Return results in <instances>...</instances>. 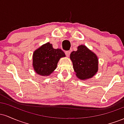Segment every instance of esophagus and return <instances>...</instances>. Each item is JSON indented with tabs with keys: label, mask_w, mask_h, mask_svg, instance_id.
<instances>
[{
	"label": "esophagus",
	"mask_w": 124,
	"mask_h": 124,
	"mask_svg": "<svg viewBox=\"0 0 124 124\" xmlns=\"http://www.w3.org/2000/svg\"><path fill=\"white\" fill-rule=\"evenodd\" d=\"M70 51H67L65 52V54H66V56H69V55H70Z\"/></svg>",
	"instance_id": "esophagus-1"
}]
</instances>
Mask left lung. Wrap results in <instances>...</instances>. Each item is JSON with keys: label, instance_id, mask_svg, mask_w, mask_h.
I'll list each match as a JSON object with an SVG mask.
<instances>
[{"label": "left lung", "instance_id": "1", "mask_svg": "<svg viewBox=\"0 0 124 124\" xmlns=\"http://www.w3.org/2000/svg\"><path fill=\"white\" fill-rule=\"evenodd\" d=\"M70 58L76 76L79 79L91 78L97 72V57L85 45H80L76 51L72 52Z\"/></svg>", "mask_w": 124, "mask_h": 124}]
</instances>
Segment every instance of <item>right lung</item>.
I'll return each mask as SVG.
<instances>
[{
  "label": "right lung",
  "instance_id": "right-lung-1",
  "mask_svg": "<svg viewBox=\"0 0 124 124\" xmlns=\"http://www.w3.org/2000/svg\"><path fill=\"white\" fill-rule=\"evenodd\" d=\"M63 56L65 54L61 49H54L49 42L44 44L34 52V69L39 75L48 76L56 69L59 59Z\"/></svg>",
  "mask_w": 124,
  "mask_h": 124
}]
</instances>
